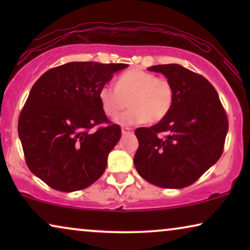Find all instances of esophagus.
<instances>
[{
	"label": "esophagus",
	"instance_id": "34e87169",
	"mask_svg": "<svg viewBox=\"0 0 250 250\" xmlns=\"http://www.w3.org/2000/svg\"><path fill=\"white\" fill-rule=\"evenodd\" d=\"M122 133L123 134H131V133H133V129L131 127H123Z\"/></svg>",
	"mask_w": 250,
	"mask_h": 250
}]
</instances>
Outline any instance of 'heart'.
I'll return each instance as SVG.
<instances>
[{"mask_svg":"<svg viewBox=\"0 0 250 250\" xmlns=\"http://www.w3.org/2000/svg\"><path fill=\"white\" fill-rule=\"evenodd\" d=\"M99 100L104 114L112 119L122 114L128 102L131 109L118 119L123 125L157 124L173 107L174 87L167 78L136 68L119 75L116 87L104 84L99 91Z\"/></svg>","mask_w":250,"mask_h":250,"instance_id":"obj_1","label":"heart"}]
</instances>
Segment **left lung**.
<instances>
[{"instance_id": "obj_1", "label": "left lung", "mask_w": 250, "mask_h": 250, "mask_svg": "<svg viewBox=\"0 0 250 250\" xmlns=\"http://www.w3.org/2000/svg\"><path fill=\"white\" fill-rule=\"evenodd\" d=\"M174 87V104L158 124L139 127L134 165L143 179L164 189L196 182L220 159L229 121L216 90L206 78L180 64H158Z\"/></svg>"}]
</instances>
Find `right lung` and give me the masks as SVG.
<instances>
[{
	"mask_svg": "<svg viewBox=\"0 0 250 250\" xmlns=\"http://www.w3.org/2000/svg\"><path fill=\"white\" fill-rule=\"evenodd\" d=\"M126 67L69 62L51 68L33 85L19 115L18 134L30 172L52 189L83 190L104 174L122 129L105 116L99 91Z\"/></svg>",
	"mask_w": 250,
	"mask_h": 250,
	"instance_id": "add662e5",
	"label": "right lung"
}]
</instances>
